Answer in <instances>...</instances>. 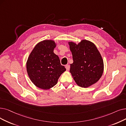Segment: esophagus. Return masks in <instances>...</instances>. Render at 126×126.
I'll return each instance as SVG.
<instances>
[{
    "instance_id": "34e87169",
    "label": "esophagus",
    "mask_w": 126,
    "mask_h": 126,
    "mask_svg": "<svg viewBox=\"0 0 126 126\" xmlns=\"http://www.w3.org/2000/svg\"><path fill=\"white\" fill-rule=\"evenodd\" d=\"M65 68H66V70H68L69 69V68H70V66H69V65L67 64V65H65Z\"/></svg>"
}]
</instances>
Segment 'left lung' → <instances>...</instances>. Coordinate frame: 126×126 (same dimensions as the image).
Segmentation results:
<instances>
[{
    "label": "left lung",
    "mask_w": 126,
    "mask_h": 126,
    "mask_svg": "<svg viewBox=\"0 0 126 126\" xmlns=\"http://www.w3.org/2000/svg\"><path fill=\"white\" fill-rule=\"evenodd\" d=\"M73 63L70 72L78 85L87 87L99 80L103 72V62L94 44L84 40L78 45L69 42Z\"/></svg>",
    "instance_id": "8db88e82"
}]
</instances>
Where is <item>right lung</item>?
Here are the masks:
<instances>
[{
  "instance_id": "obj_1",
  "label": "right lung",
  "mask_w": 126,
  "mask_h": 126,
  "mask_svg": "<svg viewBox=\"0 0 126 126\" xmlns=\"http://www.w3.org/2000/svg\"><path fill=\"white\" fill-rule=\"evenodd\" d=\"M56 46L53 41H43L35 46L27 60V73L33 84L40 89L48 90L54 86L66 70L53 52Z\"/></svg>"
}]
</instances>
